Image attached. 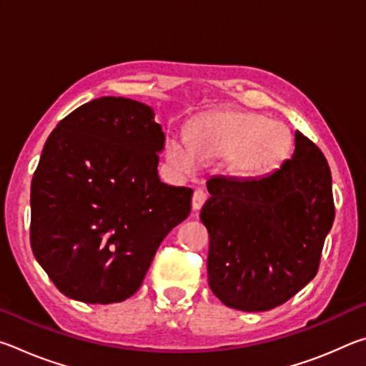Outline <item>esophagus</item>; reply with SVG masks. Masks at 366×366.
<instances>
[{
	"instance_id": "1",
	"label": "esophagus",
	"mask_w": 366,
	"mask_h": 366,
	"mask_svg": "<svg viewBox=\"0 0 366 366\" xmlns=\"http://www.w3.org/2000/svg\"><path fill=\"white\" fill-rule=\"evenodd\" d=\"M207 198H208V195H207L205 190L197 189V190L194 192V197H192V208H194L195 212H198V209H202L203 203L207 202Z\"/></svg>"
}]
</instances>
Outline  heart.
<instances>
[{"mask_svg":"<svg viewBox=\"0 0 366 366\" xmlns=\"http://www.w3.org/2000/svg\"><path fill=\"white\" fill-rule=\"evenodd\" d=\"M292 137L277 121L257 113L216 111L192 122L187 137L171 135L164 157L172 168L189 174L200 159L224 158V171L237 181L269 176L289 157Z\"/></svg>","mask_w":366,"mask_h":366,"instance_id":"1","label":"heart"}]
</instances>
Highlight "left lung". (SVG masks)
<instances>
[{"label": "left lung", "instance_id": "obj_1", "mask_svg": "<svg viewBox=\"0 0 366 366\" xmlns=\"http://www.w3.org/2000/svg\"><path fill=\"white\" fill-rule=\"evenodd\" d=\"M207 189L208 284L226 307L266 312L317 276L334 202L330 166L312 140L295 131L280 169L258 181L213 177Z\"/></svg>", "mask_w": 366, "mask_h": 366}]
</instances>
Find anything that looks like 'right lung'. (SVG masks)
Listing matches in <instances>:
<instances>
[{
    "mask_svg": "<svg viewBox=\"0 0 366 366\" xmlns=\"http://www.w3.org/2000/svg\"><path fill=\"white\" fill-rule=\"evenodd\" d=\"M164 140L154 111L122 97L82 104L49 134L30 189V245L66 297L129 299L189 216L194 190L159 181Z\"/></svg>",
    "mask_w": 366,
    "mask_h": 366,
    "instance_id": "1",
    "label": "right lung"
}]
</instances>
